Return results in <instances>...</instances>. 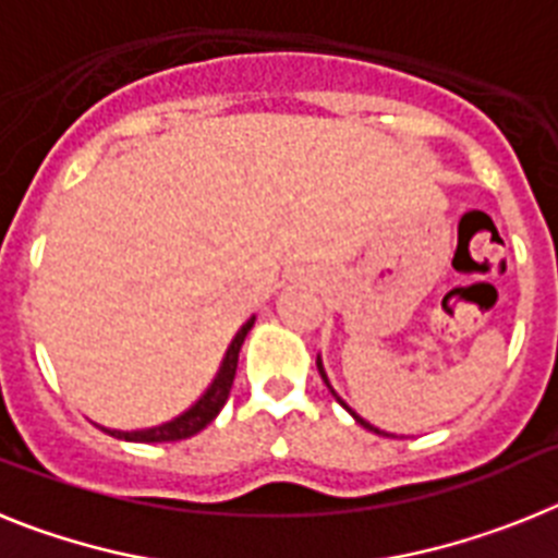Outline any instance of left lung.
I'll return each mask as SVG.
<instances>
[{"instance_id":"8db88e82","label":"left lung","mask_w":558,"mask_h":558,"mask_svg":"<svg viewBox=\"0 0 558 558\" xmlns=\"http://www.w3.org/2000/svg\"><path fill=\"white\" fill-rule=\"evenodd\" d=\"M315 366H318V374H322V379H324V383H327V388H329V391H332V397H335V399H338L340 405L347 408V411H349V413H352V416H354V422H357V425H363V427H366V430H372V433H379V436H388V433H383V430H377V427H374V425H368L366 418H360V416H357V413H354V411H352V408H349V405H347V402H343V399H340V397H338V393H335V388H332V386H329V379H327V372H324V366H322V357L315 360Z\"/></svg>"}]
</instances>
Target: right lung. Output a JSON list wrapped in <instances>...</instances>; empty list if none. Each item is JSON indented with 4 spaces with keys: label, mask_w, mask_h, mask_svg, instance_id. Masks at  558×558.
<instances>
[{
    "label": "right lung",
    "mask_w": 558,
    "mask_h": 558,
    "mask_svg": "<svg viewBox=\"0 0 558 558\" xmlns=\"http://www.w3.org/2000/svg\"><path fill=\"white\" fill-rule=\"evenodd\" d=\"M254 327V318H248V322L240 327V332L234 335V340L229 343V349H226V357L223 363H220V372L218 377L211 379V386L206 388L204 397L195 402V405L190 408V411H184L181 416H175L172 422H165V425L159 427H147V430H102L111 433L113 438H125V441H142V445H156V441H181V438H190L195 436V433L204 430L206 425H209L211 418L218 416L220 408L226 405V399H229V391H231V383H234V374H236V357H240V347H243L245 335H248V329Z\"/></svg>",
    "instance_id": "add662e5"
}]
</instances>
